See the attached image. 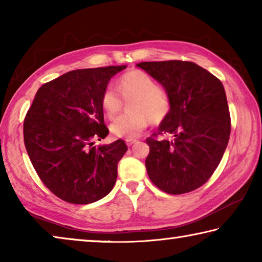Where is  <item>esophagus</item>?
Masks as SVG:
<instances>
[{
    "mask_svg": "<svg viewBox=\"0 0 262 262\" xmlns=\"http://www.w3.org/2000/svg\"><path fill=\"white\" fill-rule=\"evenodd\" d=\"M136 141H137V140H135V139H127V140H126V143H127L128 147H130V145L134 144Z\"/></svg>",
    "mask_w": 262,
    "mask_h": 262,
    "instance_id": "esophagus-1",
    "label": "esophagus"
}]
</instances>
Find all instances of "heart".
Masks as SVG:
<instances>
[{
  "instance_id": "obj_1",
  "label": "heart",
  "mask_w": 262,
  "mask_h": 262,
  "mask_svg": "<svg viewBox=\"0 0 262 262\" xmlns=\"http://www.w3.org/2000/svg\"><path fill=\"white\" fill-rule=\"evenodd\" d=\"M120 94L112 86L103 91L100 98L101 108L108 119L117 118L123 107V99L132 100V114L123 115L111 125L114 136L121 139H134L140 136L151 121L159 125L170 115L172 101L165 91L149 74L141 70L128 72L119 78ZM122 96H120V95Z\"/></svg>"
}]
</instances>
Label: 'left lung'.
Returning <instances> with one entry per match:
<instances>
[{"label": "left lung", "instance_id": "left-lung-1", "mask_svg": "<svg viewBox=\"0 0 262 262\" xmlns=\"http://www.w3.org/2000/svg\"><path fill=\"white\" fill-rule=\"evenodd\" d=\"M137 67L157 79L172 101L170 115L145 140L149 178L168 194L192 192L209 180L228 145L231 119L223 84L188 61L141 62ZM163 135L172 139H158Z\"/></svg>", "mask_w": 262, "mask_h": 262}]
</instances>
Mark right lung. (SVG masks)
Here are the masks:
<instances>
[{
    "instance_id": "add662e5",
    "label": "right lung",
    "mask_w": 262,
    "mask_h": 262,
    "mask_svg": "<svg viewBox=\"0 0 262 262\" xmlns=\"http://www.w3.org/2000/svg\"><path fill=\"white\" fill-rule=\"evenodd\" d=\"M126 66L77 69L39 88L23 123L24 144L42 184L68 203L88 205L106 196L127 151L123 140L94 147L105 139L100 98Z\"/></svg>"
}]
</instances>
